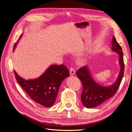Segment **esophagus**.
Segmentation results:
<instances>
[{"label":"esophagus","mask_w":132,"mask_h":132,"mask_svg":"<svg viewBox=\"0 0 132 132\" xmlns=\"http://www.w3.org/2000/svg\"><path fill=\"white\" fill-rule=\"evenodd\" d=\"M75 74V71L73 68H70V74L71 75H74Z\"/></svg>","instance_id":"esophagus-1"}]
</instances>
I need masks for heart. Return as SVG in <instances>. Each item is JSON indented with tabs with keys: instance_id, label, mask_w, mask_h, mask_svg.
<instances>
[{
	"instance_id": "obj_1",
	"label": "heart",
	"mask_w": 132,
	"mask_h": 132,
	"mask_svg": "<svg viewBox=\"0 0 132 132\" xmlns=\"http://www.w3.org/2000/svg\"><path fill=\"white\" fill-rule=\"evenodd\" d=\"M84 59H80V62H84Z\"/></svg>"
}]
</instances>
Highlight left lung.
<instances>
[{
    "instance_id": "8db88e82",
    "label": "left lung",
    "mask_w": 132,
    "mask_h": 132,
    "mask_svg": "<svg viewBox=\"0 0 132 132\" xmlns=\"http://www.w3.org/2000/svg\"><path fill=\"white\" fill-rule=\"evenodd\" d=\"M111 51L118 54V63L120 66V71L113 83L108 86L100 84L93 78L88 65L81 68L76 73L82 85L81 100L84 106L87 109L97 107L112 97L122 81L125 70L122 48L114 36H113L111 41Z\"/></svg>"
}]
</instances>
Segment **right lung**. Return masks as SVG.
<instances>
[{
  "instance_id": "add662e5",
  "label": "right lung",
  "mask_w": 132,
  "mask_h": 132,
  "mask_svg": "<svg viewBox=\"0 0 132 132\" xmlns=\"http://www.w3.org/2000/svg\"><path fill=\"white\" fill-rule=\"evenodd\" d=\"M21 37L22 34L20 39ZM20 39L15 44L13 52ZM14 71L17 82L30 98L46 107L54 104L62 82L69 77V70L64 65H51L41 76L34 79L26 80Z\"/></svg>"
}]
</instances>
